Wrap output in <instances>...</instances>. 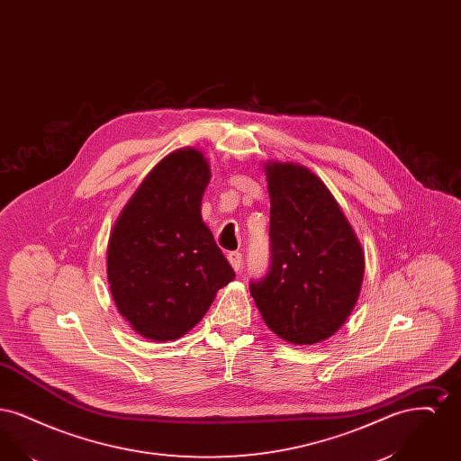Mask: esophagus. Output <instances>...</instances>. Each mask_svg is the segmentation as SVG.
<instances>
[{"label":"esophagus","instance_id":"obj_1","mask_svg":"<svg viewBox=\"0 0 461 461\" xmlns=\"http://www.w3.org/2000/svg\"><path fill=\"white\" fill-rule=\"evenodd\" d=\"M228 261H230V264L233 266V269L235 271H240L241 267V254L240 252H237V250H233V252H230L228 254Z\"/></svg>","mask_w":461,"mask_h":461}]
</instances>
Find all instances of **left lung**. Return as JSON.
<instances>
[{"mask_svg": "<svg viewBox=\"0 0 461 461\" xmlns=\"http://www.w3.org/2000/svg\"><path fill=\"white\" fill-rule=\"evenodd\" d=\"M271 264L250 294L264 323L290 344L331 337L349 318L365 252L327 185L304 166L267 162Z\"/></svg>", "mask_w": 461, "mask_h": 461, "instance_id": "obj_1", "label": "left lung"}]
</instances>
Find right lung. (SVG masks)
<instances>
[{
	"mask_svg": "<svg viewBox=\"0 0 461 461\" xmlns=\"http://www.w3.org/2000/svg\"><path fill=\"white\" fill-rule=\"evenodd\" d=\"M211 179L195 149L164 157L124 205L107 247L113 303L141 337L167 342L194 329L235 278L200 214Z\"/></svg>",
	"mask_w": 461,
	"mask_h": 461,
	"instance_id": "1",
	"label": "right lung"
}]
</instances>
